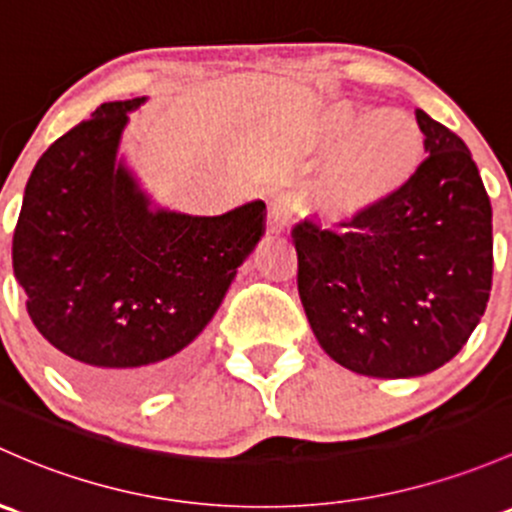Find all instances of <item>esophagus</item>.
Here are the masks:
<instances>
[{
  "label": "esophagus",
  "mask_w": 512,
  "mask_h": 512,
  "mask_svg": "<svg viewBox=\"0 0 512 512\" xmlns=\"http://www.w3.org/2000/svg\"><path fill=\"white\" fill-rule=\"evenodd\" d=\"M289 215H292V198L272 196L267 201V235L284 233Z\"/></svg>",
  "instance_id": "obj_1"
}]
</instances>
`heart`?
<instances>
[{
	"label": "heart",
	"instance_id": "b5f03b06",
	"mask_svg": "<svg viewBox=\"0 0 512 512\" xmlns=\"http://www.w3.org/2000/svg\"><path fill=\"white\" fill-rule=\"evenodd\" d=\"M319 139L333 142L319 179L299 211L328 228H343L378 211L412 184L424 164L417 122L395 107L365 112L333 102L319 115Z\"/></svg>",
	"mask_w": 512,
	"mask_h": 512
}]
</instances>
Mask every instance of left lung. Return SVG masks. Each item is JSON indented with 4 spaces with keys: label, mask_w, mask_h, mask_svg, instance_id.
Returning <instances> with one entry per match:
<instances>
[{
    "label": "left lung",
    "mask_w": 512,
    "mask_h": 512,
    "mask_svg": "<svg viewBox=\"0 0 512 512\" xmlns=\"http://www.w3.org/2000/svg\"><path fill=\"white\" fill-rule=\"evenodd\" d=\"M424 134L412 184L346 233L292 230L299 297L321 348L368 378H417L449 363L491 297L493 211L464 139L414 112Z\"/></svg>",
    "instance_id": "obj_1"
}]
</instances>
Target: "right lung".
I'll return each mask as SVG.
<instances>
[{"label":"right lung","instance_id":"1","mask_svg":"<svg viewBox=\"0 0 512 512\" xmlns=\"http://www.w3.org/2000/svg\"><path fill=\"white\" fill-rule=\"evenodd\" d=\"M102 102L36 161L16 220L14 277L58 365L102 397L179 378L238 267L265 233V203L223 215L152 208L125 159L129 112Z\"/></svg>","mask_w":512,"mask_h":512}]
</instances>
